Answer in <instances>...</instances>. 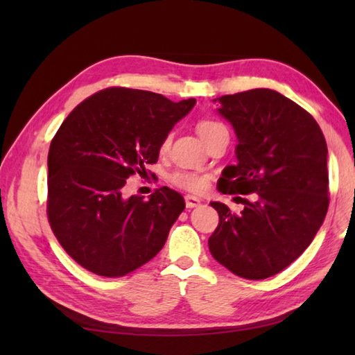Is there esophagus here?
I'll return each mask as SVG.
<instances>
[{"label":"esophagus","instance_id":"34e87169","mask_svg":"<svg viewBox=\"0 0 355 355\" xmlns=\"http://www.w3.org/2000/svg\"><path fill=\"white\" fill-rule=\"evenodd\" d=\"M184 201H186L187 209H193V207H197V206L201 205V200L197 198V197H193V195H186Z\"/></svg>","mask_w":355,"mask_h":355}]
</instances>
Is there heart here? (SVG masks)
<instances>
[{"instance_id":"b5f03b06","label":"heart","mask_w":355,"mask_h":355,"mask_svg":"<svg viewBox=\"0 0 355 355\" xmlns=\"http://www.w3.org/2000/svg\"><path fill=\"white\" fill-rule=\"evenodd\" d=\"M224 125L212 119H201L197 123V132L200 134V137L202 140L209 139L216 130H220ZM169 137H164L160 143V153L164 154L169 148ZM171 183L175 184L180 189L189 191V192H201L205 189L207 184V177L202 175V173L198 172H189V171H178L175 173H172L171 177Z\"/></svg>"}]
</instances>
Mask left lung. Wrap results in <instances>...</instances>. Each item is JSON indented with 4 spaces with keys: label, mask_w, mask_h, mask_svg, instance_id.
Returning <instances> with one entry per match:
<instances>
[{
    "label": "left lung",
    "mask_w": 355,
    "mask_h": 355,
    "mask_svg": "<svg viewBox=\"0 0 355 355\" xmlns=\"http://www.w3.org/2000/svg\"><path fill=\"white\" fill-rule=\"evenodd\" d=\"M232 123L236 164L224 168L220 192L254 193L232 214L220 215L209 250L236 276L267 279L302 254L328 212V148L310 112L275 89L254 88L214 99Z\"/></svg>",
    "instance_id": "1"
}]
</instances>
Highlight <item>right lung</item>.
<instances>
[{"label":"right lung","mask_w":355,"mask_h":355,"mask_svg":"<svg viewBox=\"0 0 355 355\" xmlns=\"http://www.w3.org/2000/svg\"><path fill=\"white\" fill-rule=\"evenodd\" d=\"M195 103L111 87L64 120L49 150L47 215L59 244L79 266L120 277L162 250L184 198L166 186L148 200L125 198L123 186L158 160L162 140Z\"/></svg>","instance_id":"obj_1"}]
</instances>
